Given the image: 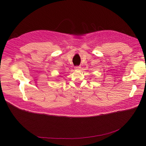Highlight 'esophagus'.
<instances>
[{
    "instance_id": "1",
    "label": "esophagus",
    "mask_w": 146,
    "mask_h": 146,
    "mask_svg": "<svg viewBox=\"0 0 146 146\" xmlns=\"http://www.w3.org/2000/svg\"><path fill=\"white\" fill-rule=\"evenodd\" d=\"M80 68H81L80 66H75V70H79L80 69Z\"/></svg>"
}]
</instances>
